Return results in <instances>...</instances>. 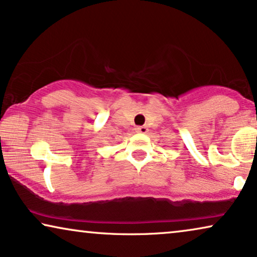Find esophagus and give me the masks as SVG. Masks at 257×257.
<instances>
[{"label":"esophagus","instance_id":"obj_1","mask_svg":"<svg viewBox=\"0 0 257 257\" xmlns=\"http://www.w3.org/2000/svg\"><path fill=\"white\" fill-rule=\"evenodd\" d=\"M136 131L138 133H143V135H145V133H147V131H149V128H147L146 126H137Z\"/></svg>","mask_w":257,"mask_h":257}]
</instances>
